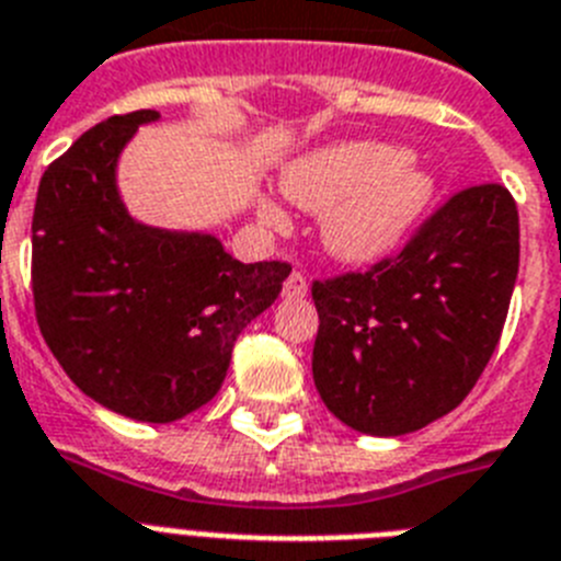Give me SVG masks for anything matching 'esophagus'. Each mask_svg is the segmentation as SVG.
Instances as JSON below:
<instances>
[{
    "instance_id": "34e87169",
    "label": "esophagus",
    "mask_w": 561,
    "mask_h": 561,
    "mask_svg": "<svg viewBox=\"0 0 561 561\" xmlns=\"http://www.w3.org/2000/svg\"><path fill=\"white\" fill-rule=\"evenodd\" d=\"M282 296L285 299H305L308 296V279L301 271H290V276L285 279V287H282Z\"/></svg>"
}]
</instances>
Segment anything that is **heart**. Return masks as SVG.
<instances>
[{"label":"heart","instance_id":"b5f03b06","mask_svg":"<svg viewBox=\"0 0 561 561\" xmlns=\"http://www.w3.org/2000/svg\"><path fill=\"white\" fill-rule=\"evenodd\" d=\"M282 188L296 206L328 211L321 220L324 248L339 260L364 265L381 260L417 226L435 180L398 146L347 140L287 163ZM262 217L267 226H287L285 211L271 199H262Z\"/></svg>","mask_w":561,"mask_h":561}]
</instances>
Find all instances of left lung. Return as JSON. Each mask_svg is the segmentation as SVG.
Here are the masks:
<instances>
[{
    "label": "left lung",
    "mask_w": 561,
    "mask_h": 561,
    "mask_svg": "<svg viewBox=\"0 0 561 561\" xmlns=\"http://www.w3.org/2000/svg\"><path fill=\"white\" fill-rule=\"evenodd\" d=\"M519 271L511 192L451 194L396 256L313 282V381L355 432L396 437L449 415L503 333Z\"/></svg>",
    "instance_id": "8db88e82"
}]
</instances>
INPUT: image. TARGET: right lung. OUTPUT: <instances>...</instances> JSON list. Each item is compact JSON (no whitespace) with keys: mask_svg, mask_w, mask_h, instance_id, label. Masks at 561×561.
Here are the masks:
<instances>
[{"mask_svg":"<svg viewBox=\"0 0 561 561\" xmlns=\"http://www.w3.org/2000/svg\"><path fill=\"white\" fill-rule=\"evenodd\" d=\"M158 118L112 115L47 165L31 276L38 330L70 381L118 415L172 423L220 392L233 341L274 305L290 265H242L211 233L126 214L118 154Z\"/></svg>","mask_w":561,"mask_h":561,"instance_id":"obj_1","label":"right lung"}]
</instances>
